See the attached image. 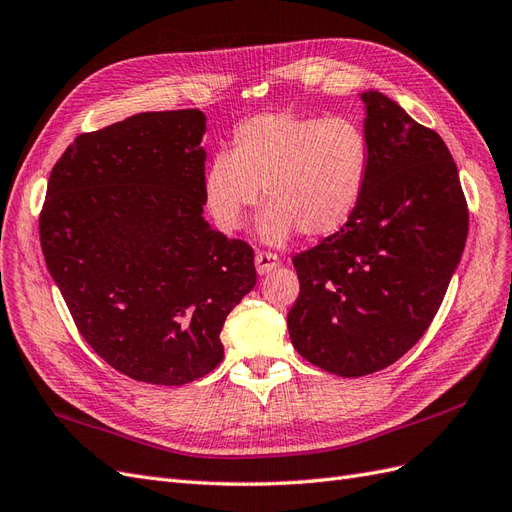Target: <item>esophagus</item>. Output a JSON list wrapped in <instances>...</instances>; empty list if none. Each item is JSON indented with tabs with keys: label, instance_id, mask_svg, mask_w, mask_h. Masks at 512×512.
Listing matches in <instances>:
<instances>
[{
	"label": "esophagus",
	"instance_id": "1",
	"mask_svg": "<svg viewBox=\"0 0 512 512\" xmlns=\"http://www.w3.org/2000/svg\"><path fill=\"white\" fill-rule=\"evenodd\" d=\"M254 260H256V271L260 275H269L273 269L280 267V258H277V254L273 252H258Z\"/></svg>",
	"mask_w": 512,
	"mask_h": 512
}]
</instances>
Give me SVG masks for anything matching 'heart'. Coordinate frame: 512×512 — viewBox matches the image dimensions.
Masks as SVG:
<instances>
[{
    "label": "heart",
    "instance_id": "heart-1",
    "mask_svg": "<svg viewBox=\"0 0 512 512\" xmlns=\"http://www.w3.org/2000/svg\"><path fill=\"white\" fill-rule=\"evenodd\" d=\"M369 175L365 132L346 117L262 113L235 128L228 153L205 170L209 213L226 232L243 228L265 190L260 235L271 245L294 232L309 239L344 228Z\"/></svg>",
    "mask_w": 512,
    "mask_h": 512
}]
</instances>
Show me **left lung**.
Returning a JSON list of instances; mask_svg holds the SVG:
<instances>
[{
  "label": "left lung",
  "instance_id": "obj_1",
  "mask_svg": "<svg viewBox=\"0 0 512 512\" xmlns=\"http://www.w3.org/2000/svg\"><path fill=\"white\" fill-rule=\"evenodd\" d=\"M369 175L344 228L292 258V346L342 378L401 359L438 314L468 239V203L438 132L378 91L361 94Z\"/></svg>",
  "mask_w": 512,
  "mask_h": 512
}]
</instances>
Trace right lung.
<instances>
[{"label": "right lung", "instance_id": "right-lung-1", "mask_svg": "<svg viewBox=\"0 0 512 512\" xmlns=\"http://www.w3.org/2000/svg\"><path fill=\"white\" fill-rule=\"evenodd\" d=\"M207 117L138 113L74 138L51 170L40 245L76 329L113 369L179 386L224 359L254 250L203 218Z\"/></svg>", "mask_w": 512, "mask_h": 512}]
</instances>
